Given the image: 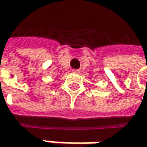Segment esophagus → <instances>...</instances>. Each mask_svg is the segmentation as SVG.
Masks as SVG:
<instances>
[{"label": "esophagus", "instance_id": "1", "mask_svg": "<svg viewBox=\"0 0 147 147\" xmlns=\"http://www.w3.org/2000/svg\"><path fill=\"white\" fill-rule=\"evenodd\" d=\"M74 73H79L80 72V70L79 69H74Z\"/></svg>", "mask_w": 147, "mask_h": 147}]
</instances>
